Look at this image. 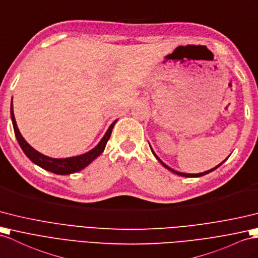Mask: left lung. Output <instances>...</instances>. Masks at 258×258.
Returning <instances> with one entry per match:
<instances>
[{
    "label": "left lung",
    "instance_id": "obj_1",
    "mask_svg": "<svg viewBox=\"0 0 258 258\" xmlns=\"http://www.w3.org/2000/svg\"><path fill=\"white\" fill-rule=\"evenodd\" d=\"M150 148H151V147H150ZM151 150H152V149H151ZM152 153L154 154V156H155V158H156V160H158V161L161 163V164H162L163 166H164L165 168H167L168 171H171V172H173L174 174H177V175H179V176H184V177H200V176H204V175L208 174V173H210V172H212V171H215V169H216V168H218L220 165H222L223 163H224L225 161H227V160H228V158H229V156H228V158L225 159V160H224L222 163H220L219 165H217L216 167H213V168L209 169V171H206V172H203V173H198V174H188V173H181V172H177V171H175V169H173V168H171V167H169V166H167V165L165 164V163L163 162V161H162V160L159 158V156L154 153V151H153V150H152Z\"/></svg>",
    "mask_w": 258,
    "mask_h": 258
}]
</instances>
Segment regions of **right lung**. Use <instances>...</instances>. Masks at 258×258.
Segmentation results:
<instances>
[{
    "label": "right lung",
    "mask_w": 258,
    "mask_h": 258,
    "mask_svg": "<svg viewBox=\"0 0 258 258\" xmlns=\"http://www.w3.org/2000/svg\"><path fill=\"white\" fill-rule=\"evenodd\" d=\"M11 118H12V123H13V128H14V133L16 136V139L20 143V146L22 150L24 151V153L26 154L27 158L35 163L36 165L40 166L41 168L46 169V171H49L54 174L58 175H68V174H72L75 172H79L81 169H83L89 164L95 160L96 158L103 153V151L105 150L106 143L109 140L110 135L112 128L116 123L117 120L112 122L108 130L106 131V134L104 135L103 139L99 141L97 146L92 149L89 152H86L84 154L77 155V156H72V158H66V159H54V158H49L47 155H43L38 151H36L33 147L29 146L27 141L24 139L23 136L21 135L20 130L17 128L16 120H15V116H14V110H13V104L11 103Z\"/></svg>",
    "instance_id": "obj_1"
}]
</instances>
